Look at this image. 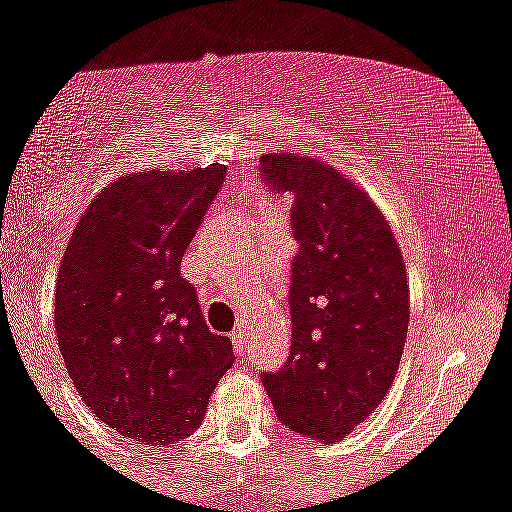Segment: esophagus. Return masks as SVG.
<instances>
[{
  "label": "esophagus",
  "mask_w": 512,
  "mask_h": 512,
  "mask_svg": "<svg viewBox=\"0 0 512 512\" xmlns=\"http://www.w3.org/2000/svg\"><path fill=\"white\" fill-rule=\"evenodd\" d=\"M246 329H241V326H238V329H233L231 332V342H233V349H236V354H241L243 352V347H246Z\"/></svg>",
  "instance_id": "esophagus-1"
}]
</instances>
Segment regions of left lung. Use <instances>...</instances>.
I'll list each match as a JSON object with an SVG mask.
<instances>
[{
    "mask_svg": "<svg viewBox=\"0 0 512 512\" xmlns=\"http://www.w3.org/2000/svg\"><path fill=\"white\" fill-rule=\"evenodd\" d=\"M274 191L291 193V354L264 372L289 430L337 442L367 420L394 382L410 324L407 271L367 193L314 155L261 158Z\"/></svg>",
    "mask_w": 512,
    "mask_h": 512,
    "instance_id": "8db88e82",
    "label": "left lung"
}]
</instances>
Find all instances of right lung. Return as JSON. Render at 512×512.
<instances>
[{
	"mask_svg": "<svg viewBox=\"0 0 512 512\" xmlns=\"http://www.w3.org/2000/svg\"><path fill=\"white\" fill-rule=\"evenodd\" d=\"M223 178L218 163L123 175L87 206L62 256L55 329L67 374L92 415L143 445L198 430L236 357L180 276Z\"/></svg>",
	"mask_w": 512,
	"mask_h": 512,
	"instance_id": "add662e5",
	"label": "right lung"
}]
</instances>
